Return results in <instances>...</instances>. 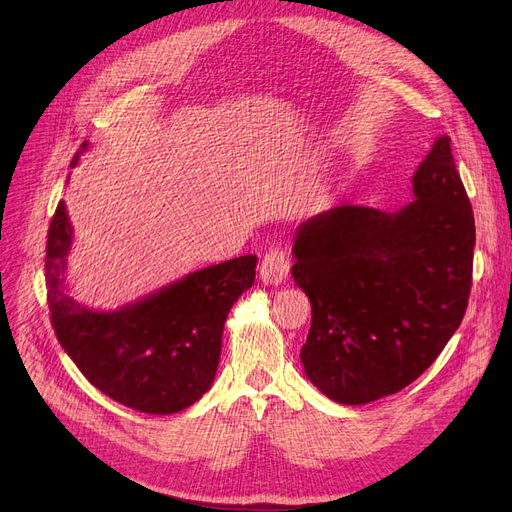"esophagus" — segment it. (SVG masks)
Here are the masks:
<instances>
[{
    "label": "esophagus",
    "instance_id": "esophagus-1",
    "mask_svg": "<svg viewBox=\"0 0 512 512\" xmlns=\"http://www.w3.org/2000/svg\"><path fill=\"white\" fill-rule=\"evenodd\" d=\"M290 272V257L288 251L282 247H270L265 251L261 263H259V278L265 284L278 286L288 278Z\"/></svg>",
    "mask_w": 512,
    "mask_h": 512
}]
</instances>
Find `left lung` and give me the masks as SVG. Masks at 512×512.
<instances>
[{"label": "left lung", "instance_id": "obj_1", "mask_svg": "<svg viewBox=\"0 0 512 512\" xmlns=\"http://www.w3.org/2000/svg\"><path fill=\"white\" fill-rule=\"evenodd\" d=\"M394 213L338 205L299 226L292 278L311 301L307 378L340 405L415 382L467 311L475 220L450 139H436Z\"/></svg>", "mask_w": 512, "mask_h": 512}]
</instances>
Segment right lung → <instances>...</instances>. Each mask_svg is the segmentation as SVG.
Instances as JSON below:
<instances>
[{
    "mask_svg": "<svg viewBox=\"0 0 512 512\" xmlns=\"http://www.w3.org/2000/svg\"><path fill=\"white\" fill-rule=\"evenodd\" d=\"M87 149H78L72 164ZM72 226L64 201L47 232L45 286L51 326L80 373L120 405L170 415L197 402L220 363L230 307L255 282V255L188 274L118 311H93L66 292Z\"/></svg>",
    "mask_w": 512,
    "mask_h": 512,
    "instance_id": "1",
    "label": "right lung"
}]
</instances>
